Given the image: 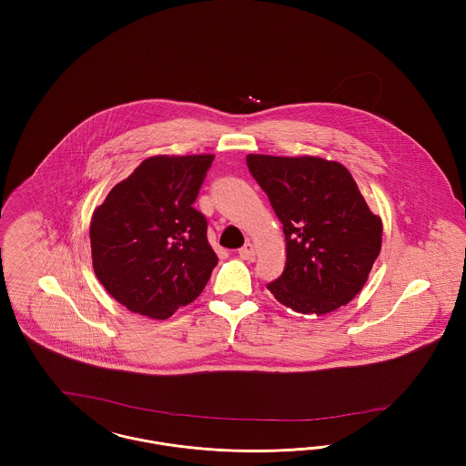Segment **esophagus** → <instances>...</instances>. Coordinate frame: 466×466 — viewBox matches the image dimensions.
Wrapping results in <instances>:
<instances>
[{
    "label": "esophagus",
    "instance_id": "1",
    "mask_svg": "<svg viewBox=\"0 0 466 466\" xmlns=\"http://www.w3.org/2000/svg\"><path fill=\"white\" fill-rule=\"evenodd\" d=\"M255 246L251 243L244 244L243 248L239 249V257L243 258V260H253L255 258Z\"/></svg>",
    "mask_w": 466,
    "mask_h": 466
}]
</instances>
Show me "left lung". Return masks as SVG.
I'll list each match as a JSON object with an SVG mask.
<instances>
[{
    "mask_svg": "<svg viewBox=\"0 0 466 466\" xmlns=\"http://www.w3.org/2000/svg\"><path fill=\"white\" fill-rule=\"evenodd\" d=\"M249 173L283 223L287 266L267 285L300 314H327L365 287L382 243V222L351 173L319 157L249 154Z\"/></svg>",
    "mask_w": 466,
    "mask_h": 466,
    "instance_id": "1",
    "label": "left lung"
}]
</instances>
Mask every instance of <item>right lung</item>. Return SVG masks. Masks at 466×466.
I'll return each mask as SVG.
<instances>
[{"label": "right lung", "instance_id": "right-lung-1", "mask_svg": "<svg viewBox=\"0 0 466 466\" xmlns=\"http://www.w3.org/2000/svg\"><path fill=\"white\" fill-rule=\"evenodd\" d=\"M215 156H156L116 183L90 220L92 267L136 314L169 318L196 300L218 257L192 204Z\"/></svg>", "mask_w": 466, "mask_h": 466}]
</instances>
